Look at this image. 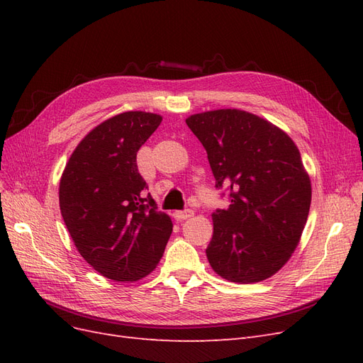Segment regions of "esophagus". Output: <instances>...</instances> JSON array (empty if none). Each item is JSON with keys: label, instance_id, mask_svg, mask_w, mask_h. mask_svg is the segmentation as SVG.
Listing matches in <instances>:
<instances>
[{"label": "esophagus", "instance_id": "34e87169", "mask_svg": "<svg viewBox=\"0 0 363 363\" xmlns=\"http://www.w3.org/2000/svg\"><path fill=\"white\" fill-rule=\"evenodd\" d=\"M194 216V212L189 211V208H186V211H179V212H174V218L177 219V221H184V219H188Z\"/></svg>", "mask_w": 363, "mask_h": 363}]
</instances>
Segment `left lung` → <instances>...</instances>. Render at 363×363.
I'll return each instance as SVG.
<instances>
[{
	"label": "left lung",
	"mask_w": 363,
	"mask_h": 363,
	"mask_svg": "<svg viewBox=\"0 0 363 363\" xmlns=\"http://www.w3.org/2000/svg\"><path fill=\"white\" fill-rule=\"evenodd\" d=\"M186 124L232 203L212 213L208 263L228 281L269 279L291 259L309 215L312 186L298 148L281 128L239 108L195 113Z\"/></svg>",
	"instance_id": "left-lung-1"
}]
</instances>
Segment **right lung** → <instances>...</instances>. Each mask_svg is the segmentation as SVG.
<instances>
[{"mask_svg": "<svg viewBox=\"0 0 363 363\" xmlns=\"http://www.w3.org/2000/svg\"><path fill=\"white\" fill-rule=\"evenodd\" d=\"M162 123L150 112L106 119L77 145L59 186L75 248L101 276L136 281L157 267L172 232L138 171L136 155Z\"/></svg>", "mask_w": 363, "mask_h": 363, "instance_id": "obj_1", "label": "right lung"}]
</instances>
